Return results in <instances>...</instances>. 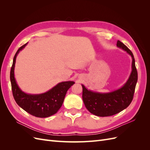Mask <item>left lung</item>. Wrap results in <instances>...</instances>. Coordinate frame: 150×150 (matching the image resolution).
I'll use <instances>...</instances> for the list:
<instances>
[{
	"instance_id": "obj_1",
	"label": "left lung",
	"mask_w": 150,
	"mask_h": 150,
	"mask_svg": "<svg viewBox=\"0 0 150 150\" xmlns=\"http://www.w3.org/2000/svg\"><path fill=\"white\" fill-rule=\"evenodd\" d=\"M116 46L126 51L132 57V71L124 86L112 92L100 93L88 90L82 84L84 105L91 113L98 116L104 117L116 115L128 107L133 99L138 81V72L134 56L132 52L120 40L117 41Z\"/></svg>"
}]
</instances>
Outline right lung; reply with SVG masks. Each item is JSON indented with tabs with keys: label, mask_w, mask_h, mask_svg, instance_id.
<instances>
[{
	"label": "right lung",
	"mask_w": 150,
	"mask_h": 150,
	"mask_svg": "<svg viewBox=\"0 0 150 150\" xmlns=\"http://www.w3.org/2000/svg\"><path fill=\"white\" fill-rule=\"evenodd\" d=\"M27 44L18 49L13 57L10 73L13 96L18 105L30 115L38 117H47L56 114L59 110L67 90L75 83L74 81L59 83L47 92L39 94H26L22 91L14 78V67L17 54Z\"/></svg>",
	"instance_id": "add662e5"
}]
</instances>
